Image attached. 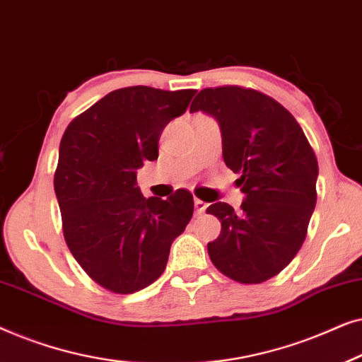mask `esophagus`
Instances as JSON below:
<instances>
[{"instance_id":"obj_1","label":"esophagus","mask_w":362,"mask_h":362,"mask_svg":"<svg viewBox=\"0 0 362 362\" xmlns=\"http://www.w3.org/2000/svg\"><path fill=\"white\" fill-rule=\"evenodd\" d=\"M194 207H196V214H202V212L206 211V207H207V204L204 201H201V199H194Z\"/></svg>"}]
</instances>
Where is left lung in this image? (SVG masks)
Segmentation results:
<instances>
[{"mask_svg": "<svg viewBox=\"0 0 362 362\" xmlns=\"http://www.w3.org/2000/svg\"><path fill=\"white\" fill-rule=\"evenodd\" d=\"M219 123L222 156L239 173L240 212L214 202L221 234L207 244L217 269L240 284H260L293 260L316 204L318 161L293 115L274 98L242 87L204 88L189 108Z\"/></svg>", "mask_w": 362, "mask_h": 362, "instance_id": "left-lung-1", "label": "left lung"}]
</instances>
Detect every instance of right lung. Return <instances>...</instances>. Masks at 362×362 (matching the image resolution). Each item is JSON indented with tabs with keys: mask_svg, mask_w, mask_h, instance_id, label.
I'll return each instance as SVG.
<instances>
[{
	"mask_svg": "<svg viewBox=\"0 0 362 362\" xmlns=\"http://www.w3.org/2000/svg\"><path fill=\"white\" fill-rule=\"evenodd\" d=\"M196 90L136 86L107 93L69 123L54 175L64 237L103 288L135 293L166 269L173 240L194 211L192 194L145 197L136 170L158 158L160 135Z\"/></svg>",
	"mask_w": 362,
	"mask_h": 362,
	"instance_id": "right-lung-1",
	"label": "right lung"
}]
</instances>
